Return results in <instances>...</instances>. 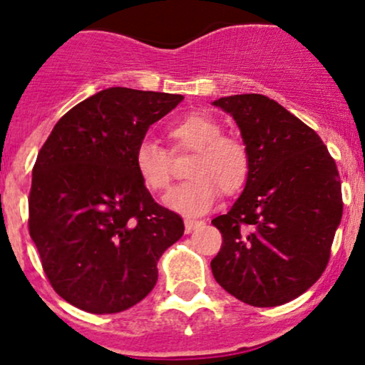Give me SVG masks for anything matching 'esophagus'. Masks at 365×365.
<instances>
[{
    "label": "esophagus",
    "instance_id": "34e87169",
    "mask_svg": "<svg viewBox=\"0 0 365 365\" xmlns=\"http://www.w3.org/2000/svg\"><path fill=\"white\" fill-rule=\"evenodd\" d=\"M202 223H204L202 220H192V218H187V220H185V230H187V232L195 230V228L201 227Z\"/></svg>",
    "mask_w": 365,
    "mask_h": 365
}]
</instances>
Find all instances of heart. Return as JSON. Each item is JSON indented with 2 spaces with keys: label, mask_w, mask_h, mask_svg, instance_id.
I'll return each mask as SVG.
<instances>
[{
  "label": "heart",
  "mask_w": 365,
  "mask_h": 365,
  "mask_svg": "<svg viewBox=\"0 0 365 365\" xmlns=\"http://www.w3.org/2000/svg\"><path fill=\"white\" fill-rule=\"evenodd\" d=\"M173 154L194 152L187 166V182L168 194L166 204L176 213H207L223 194H235L246 185L251 171V152L241 137L223 133L222 124L202 112H192L168 126ZM135 171L147 190L164 192L171 183V154L159 143L143 140L135 150Z\"/></svg>",
  "instance_id": "1"
}]
</instances>
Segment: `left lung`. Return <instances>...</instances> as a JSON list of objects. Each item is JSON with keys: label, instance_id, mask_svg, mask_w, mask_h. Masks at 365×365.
<instances>
[{"label": "left lung", "instance_id": "1", "mask_svg": "<svg viewBox=\"0 0 365 365\" xmlns=\"http://www.w3.org/2000/svg\"><path fill=\"white\" fill-rule=\"evenodd\" d=\"M235 119L251 152L241 197L213 220L223 242L216 282L251 307H277L317 282L341 222L338 168L320 137L259 93L215 100Z\"/></svg>", "mask_w": 365, "mask_h": 365}]
</instances>
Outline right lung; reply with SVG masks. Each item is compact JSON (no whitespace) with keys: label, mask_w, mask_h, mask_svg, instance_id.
<instances>
[{"label":"right lung","mask_w":365,"mask_h":365,"mask_svg":"<svg viewBox=\"0 0 365 365\" xmlns=\"http://www.w3.org/2000/svg\"><path fill=\"white\" fill-rule=\"evenodd\" d=\"M182 95L107 88L63 114L33 168L29 234L55 293L90 314H118L158 282L183 235L182 216L152 199L135 171L150 124Z\"/></svg>","instance_id":"right-lung-1"}]
</instances>
